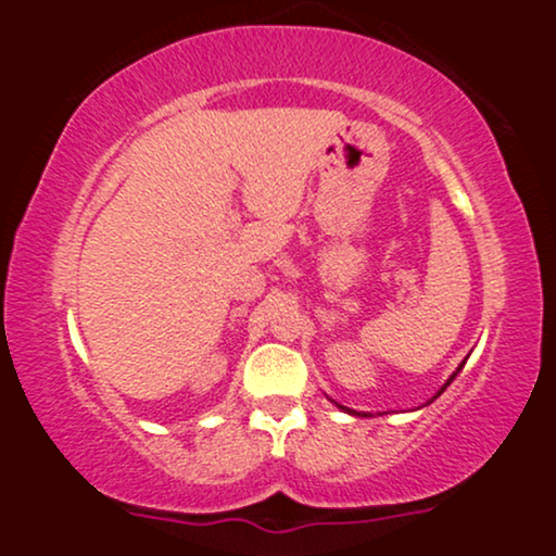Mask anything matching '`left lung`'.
Here are the masks:
<instances>
[{
    "mask_svg": "<svg viewBox=\"0 0 556 556\" xmlns=\"http://www.w3.org/2000/svg\"><path fill=\"white\" fill-rule=\"evenodd\" d=\"M465 361H468V358H465ZM465 361L460 363V366H457V371H455V374H452V376H450V379H446V384H444L442 389H439V392H437V394H433V397H431L429 402H433V400H437V397H439V394H442V392H444V389H446V387H450V384H452V381H455V376L463 371ZM334 405H337V407H340V410H344V413H350V416H361V418H368V416H371V413H358V410H350V407H344V405H340V402H334Z\"/></svg>",
    "mask_w": 556,
    "mask_h": 556,
    "instance_id": "obj_1",
    "label": "left lung"
}]
</instances>
